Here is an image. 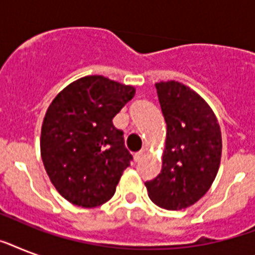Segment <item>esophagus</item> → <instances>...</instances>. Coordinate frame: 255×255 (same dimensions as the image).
Segmentation results:
<instances>
[{"instance_id":"1","label":"esophagus","mask_w":255,"mask_h":255,"mask_svg":"<svg viewBox=\"0 0 255 255\" xmlns=\"http://www.w3.org/2000/svg\"><path fill=\"white\" fill-rule=\"evenodd\" d=\"M143 156H144L143 152H139V153H136V155L133 156V161H135V163H137V161H140V159H141Z\"/></svg>"}]
</instances>
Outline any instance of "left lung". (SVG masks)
I'll use <instances>...</instances> for the list:
<instances>
[{
	"mask_svg": "<svg viewBox=\"0 0 255 255\" xmlns=\"http://www.w3.org/2000/svg\"><path fill=\"white\" fill-rule=\"evenodd\" d=\"M167 137L159 176L145 182L148 196L167 210L189 208L209 190L222 153L221 128L213 110L180 82L156 83Z\"/></svg>",
	"mask_w": 255,
	"mask_h": 255,
	"instance_id": "obj_1",
	"label": "left lung"
}]
</instances>
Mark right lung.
Segmentation results:
<instances>
[{
	"label": "right lung",
	"mask_w": 255,
	"mask_h": 255,
	"mask_svg": "<svg viewBox=\"0 0 255 255\" xmlns=\"http://www.w3.org/2000/svg\"><path fill=\"white\" fill-rule=\"evenodd\" d=\"M133 86L88 75L66 86L43 118L41 157L50 181L67 201L103 205L114 196L132 156L112 119L135 95Z\"/></svg>",
	"instance_id": "1"
}]
</instances>
